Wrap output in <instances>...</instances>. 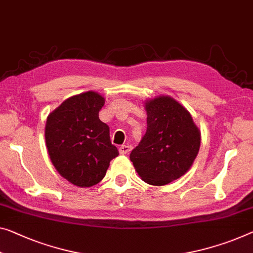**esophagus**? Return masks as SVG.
I'll return each instance as SVG.
<instances>
[{"label":"esophagus","mask_w":253,"mask_h":253,"mask_svg":"<svg viewBox=\"0 0 253 253\" xmlns=\"http://www.w3.org/2000/svg\"><path fill=\"white\" fill-rule=\"evenodd\" d=\"M131 150H132V146H129V145H122V146L119 148L120 154H122V155L129 154Z\"/></svg>","instance_id":"obj_1"}]
</instances>
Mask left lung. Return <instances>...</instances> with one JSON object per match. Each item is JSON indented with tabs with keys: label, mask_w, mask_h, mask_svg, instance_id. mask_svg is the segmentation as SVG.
<instances>
[{
	"label": "left lung",
	"mask_w": 253,
	"mask_h": 253,
	"mask_svg": "<svg viewBox=\"0 0 253 253\" xmlns=\"http://www.w3.org/2000/svg\"><path fill=\"white\" fill-rule=\"evenodd\" d=\"M147 131L130 159L140 177L165 185L188 172L200 148V131L191 114L169 96L146 102Z\"/></svg>",
	"instance_id": "8db88e82"
}]
</instances>
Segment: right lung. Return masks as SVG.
Returning <instances> with one entry per match:
<instances>
[{
	"label": "right lung",
	"mask_w": 253,
	"mask_h": 253,
	"mask_svg": "<svg viewBox=\"0 0 253 253\" xmlns=\"http://www.w3.org/2000/svg\"><path fill=\"white\" fill-rule=\"evenodd\" d=\"M104 104V97L97 92H83L64 100L46 121L50 161L62 176L81 188L102 181L110 162L119 156L110 127L98 116Z\"/></svg>",
	"instance_id": "obj_1"
}]
</instances>
